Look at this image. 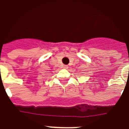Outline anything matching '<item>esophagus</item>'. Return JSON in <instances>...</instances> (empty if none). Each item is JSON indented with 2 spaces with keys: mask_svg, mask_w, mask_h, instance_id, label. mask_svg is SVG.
<instances>
[{
  "mask_svg": "<svg viewBox=\"0 0 129 129\" xmlns=\"http://www.w3.org/2000/svg\"><path fill=\"white\" fill-rule=\"evenodd\" d=\"M63 67L64 68H68V66H67V65H64Z\"/></svg>",
  "mask_w": 129,
  "mask_h": 129,
  "instance_id": "1",
  "label": "esophagus"
}]
</instances>
